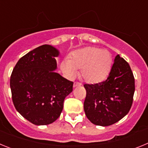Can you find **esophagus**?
Here are the masks:
<instances>
[{
	"label": "esophagus",
	"instance_id": "1",
	"mask_svg": "<svg viewBox=\"0 0 148 148\" xmlns=\"http://www.w3.org/2000/svg\"><path fill=\"white\" fill-rule=\"evenodd\" d=\"M82 85V84L81 83H78V82H75V83L73 84V87H78V86H81Z\"/></svg>",
	"mask_w": 148,
	"mask_h": 148
}]
</instances>
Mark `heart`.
<instances>
[{
	"instance_id": "obj_1",
	"label": "heart",
	"mask_w": 148,
	"mask_h": 148,
	"mask_svg": "<svg viewBox=\"0 0 148 148\" xmlns=\"http://www.w3.org/2000/svg\"><path fill=\"white\" fill-rule=\"evenodd\" d=\"M112 65L109 51L97 47H86L75 51L69 59L61 64V69L67 76L74 77L81 69V76L90 83L103 80L108 75Z\"/></svg>"
}]
</instances>
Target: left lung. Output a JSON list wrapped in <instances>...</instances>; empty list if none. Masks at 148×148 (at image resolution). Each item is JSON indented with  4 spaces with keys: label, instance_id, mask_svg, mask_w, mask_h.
<instances>
[{
    "label": "left lung",
    "instance_id": "8db88e82",
    "mask_svg": "<svg viewBox=\"0 0 148 148\" xmlns=\"http://www.w3.org/2000/svg\"><path fill=\"white\" fill-rule=\"evenodd\" d=\"M84 109L92 124L109 126L125 117L131 108L135 79L130 66L119 55L114 59L108 78L94 84H85Z\"/></svg>",
    "mask_w": 148,
    "mask_h": 148
}]
</instances>
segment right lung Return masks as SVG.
Returning a JSON list of instances; mask_svg holds the SVG:
<instances>
[{
  "label": "right lung",
  "mask_w": 148,
  "mask_h": 148,
  "mask_svg": "<svg viewBox=\"0 0 148 148\" xmlns=\"http://www.w3.org/2000/svg\"><path fill=\"white\" fill-rule=\"evenodd\" d=\"M59 52L44 44L23 56L10 77L15 109L35 125L54 122L62 112L64 101L73 91V82L56 73Z\"/></svg>",
  "instance_id": "add662e5"
}]
</instances>
